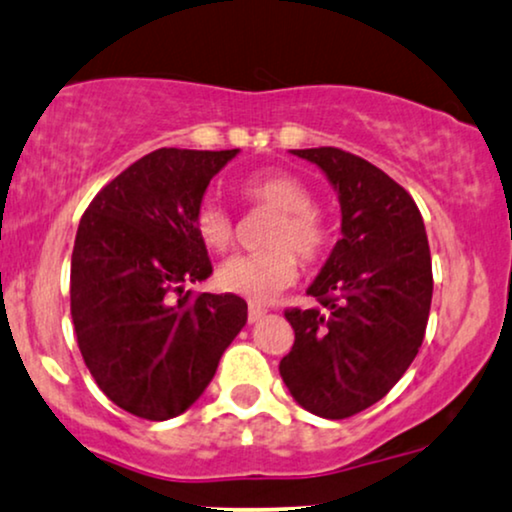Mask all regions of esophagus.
Segmentation results:
<instances>
[{
	"label": "esophagus",
	"instance_id": "1",
	"mask_svg": "<svg viewBox=\"0 0 512 512\" xmlns=\"http://www.w3.org/2000/svg\"><path fill=\"white\" fill-rule=\"evenodd\" d=\"M264 314H267V309L260 307V304H250V307H248V321H250V323L262 321Z\"/></svg>",
	"mask_w": 512,
	"mask_h": 512
}]
</instances>
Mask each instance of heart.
Returning <instances> with one entry per match:
<instances>
[{
  "instance_id": "obj_1",
  "label": "heart",
  "mask_w": 512,
  "mask_h": 512,
  "mask_svg": "<svg viewBox=\"0 0 512 512\" xmlns=\"http://www.w3.org/2000/svg\"><path fill=\"white\" fill-rule=\"evenodd\" d=\"M238 193L245 203L276 210L264 243L269 245L257 255H243L224 262L217 269V283L226 293L248 297L252 302H271L297 278V256L312 264L321 260L328 245V231L314 212V196L300 179L288 172H255ZM193 229L200 243L210 252L224 255L234 248L236 229L222 205L205 200L193 215Z\"/></svg>"
}]
</instances>
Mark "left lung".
<instances>
[{"label":"left lung","instance_id":"left-lung-1","mask_svg":"<svg viewBox=\"0 0 512 512\" xmlns=\"http://www.w3.org/2000/svg\"><path fill=\"white\" fill-rule=\"evenodd\" d=\"M338 193L342 238L307 293L286 309L295 345L281 378L302 409L342 420L368 409L416 359L432 302V260L418 205L368 160L333 146L293 151Z\"/></svg>","mask_w":512,"mask_h":512}]
</instances>
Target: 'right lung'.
<instances>
[{
    "mask_svg": "<svg viewBox=\"0 0 512 512\" xmlns=\"http://www.w3.org/2000/svg\"><path fill=\"white\" fill-rule=\"evenodd\" d=\"M236 153L158 148L103 186L77 226V345L101 392L132 416L189 409L248 321L243 297L186 290L212 274L193 215Z\"/></svg>",
    "mask_w": 512,
    "mask_h": 512,
    "instance_id": "obj_1",
    "label": "right lung"
}]
</instances>
